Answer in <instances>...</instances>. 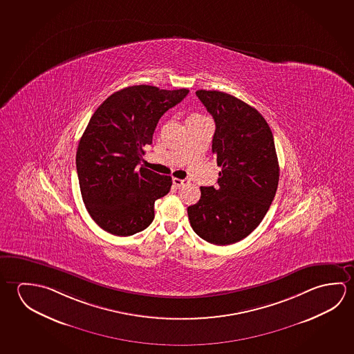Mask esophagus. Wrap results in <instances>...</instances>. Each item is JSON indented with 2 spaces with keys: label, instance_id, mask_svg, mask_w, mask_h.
<instances>
[{
  "label": "esophagus",
  "instance_id": "1",
  "mask_svg": "<svg viewBox=\"0 0 354 354\" xmlns=\"http://www.w3.org/2000/svg\"><path fill=\"white\" fill-rule=\"evenodd\" d=\"M189 181L186 179H178V178H173V184H174L176 187H181V186L186 185Z\"/></svg>",
  "mask_w": 354,
  "mask_h": 354
}]
</instances>
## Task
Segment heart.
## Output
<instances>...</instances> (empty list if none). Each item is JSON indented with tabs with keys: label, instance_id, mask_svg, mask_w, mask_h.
<instances>
[{
	"label": "heart",
	"instance_id": "heart-1",
	"mask_svg": "<svg viewBox=\"0 0 354 354\" xmlns=\"http://www.w3.org/2000/svg\"><path fill=\"white\" fill-rule=\"evenodd\" d=\"M200 118H203V116H201L200 113H196V112H192L187 117V121H194V120H200Z\"/></svg>",
	"mask_w": 354,
	"mask_h": 354
}]
</instances>
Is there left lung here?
Listing matches in <instances>:
<instances>
[{"instance_id":"left-lung-1","label":"left lung","mask_w":354,"mask_h":354,"mask_svg":"<svg viewBox=\"0 0 354 354\" xmlns=\"http://www.w3.org/2000/svg\"><path fill=\"white\" fill-rule=\"evenodd\" d=\"M196 96L214 117L212 153L221 171L216 187H200L189 220L206 242L236 243L259 226L278 189L272 129L254 107L230 93L198 90Z\"/></svg>"}]
</instances>
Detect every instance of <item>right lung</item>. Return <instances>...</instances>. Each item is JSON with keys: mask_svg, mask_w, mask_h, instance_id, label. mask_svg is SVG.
<instances>
[{"mask_svg": "<svg viewBox=\"0 0 354 354\" xmlns=\"http://www.w3.org/2000/svg\"><path fill=\"white\" fill-rule=\"evenodd\" d=\"M189 93L136 85L112 93L95 111L76 151L87 212L106 232L127 237L154 220V203L171 178L140 167L160 117Z\"/></svg>", "mask_w": 354, "mask_h": 354, "instance_id": "right-lung-1", "label": "right lung"}]
</instances>
